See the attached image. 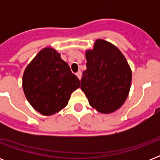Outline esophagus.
Returning <instances> with one entry per match:
<instances>
[{
	"instance_id": "esophagus-1",
	"label": "esophagus",
	"mask_w": 160,
	"mask_h": 160,
	"mask_svg": "<svg viewBox=\"0 0 160 160\" xmlns=\"http://www.w3.org/2000/svg\"><path fill=\"white\" fill-rule=\"evenodd\" d=\"M81 75H82V74H81V71H80V70H79V71L76 73V76H77L79 80H80V79H81Z\"/></svg>"
}]
</instances>
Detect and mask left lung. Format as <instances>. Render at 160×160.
<instances>
[{
  "label": "left lung",
  "instance_id": "8db88e82",
  "mask_svg": "<svg viewBox=\"0 0 160 160\" xmlns=\"http://www.w3.org/2000/svg\"><path fill=\"white\" fill-rule=\"evenodd\" d=\"M87 69L83 72L80 88L90 106L101 114L119 109L129 95L132 71L118 47L97 39L93 49L85 51Z\"/></svg>",
  "mask_w": 160,
  "mask_h": 160
}]
</instances>
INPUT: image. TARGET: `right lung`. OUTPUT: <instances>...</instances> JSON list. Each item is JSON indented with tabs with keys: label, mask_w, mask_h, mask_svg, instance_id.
Instances as JSON below:
<instances>
[{
	"label": "right lung",
	"mask_w": 160,
	"mask_h": 160,
	"mask_svg": "<svg viewBox=\"0 0 160 160\" xmlns=\"http://www.w3.org/2000/svg\"><path fill=\"white\" fill-rule=\"evenodd\" d=\"M80 80L54 48L45 47L29 63L22 77L24 94L40 114L50 116L65 109Z\"/></svg>",
	"instance_id": "right-lung-1"
}]
</instances>
